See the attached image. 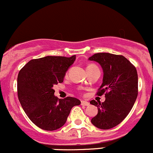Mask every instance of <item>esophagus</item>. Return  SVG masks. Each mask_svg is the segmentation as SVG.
Here are the masks:
<instances>
[{"mask_svg": "<svg viewBox=\"0 0 153 153\" xmlns=\"http://www.w3.org/2000/svg\"><path fill=\"white\" fill-rule=\"evenodd\" d=\"M81 104L82 105V106H89L90 105V103L89 102H88V101H81Z\"/></svg>", "mask_w": 153, "mask_h": 153, "instance_id": "1", "label": "esophagus"}]
</instances>
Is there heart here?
Masks as SVG:
<instances>
[{
	"mask_svg": "<svg viewBox=\"0 0 153 153\" xmlns=\"http://www.w3.org/2000/svg\"><path fill=\"white\" fill-rule=\"evenodd\" d=\"M93 66H96V65H90L88 67H93Z\"/></svg>",
	"mask_w": 153,
	"mask_h": 153,
	"instance_id": "b5f03b06",
	"label": "heart"
}]
</instances>
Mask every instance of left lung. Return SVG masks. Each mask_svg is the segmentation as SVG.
Listing matches in <instances>:
<instances>
[{
  "instance_id": "1",
  "label": "left lung",
  "mask_w": 153,
  "mask_h": 153,
  "mask_svg": "<svg viewBox=\"0 0 153 153\" xmlns=\"http://www.w3.org/2000/svg\"><path fill=\"white\" fill-rule=\"evenodd\" d=\"M101 65L103 82L97 95L105 93L104 102L92 100L98 114L91 123L98 128L110 129L120 124L129 114L138 96V75L135 67L123 55L106 52L96 53L88 58Z\"/></svg>"
}]
</instances>
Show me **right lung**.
Here are the masks:
<instances>
[{"mask_svg":"<svg viewBox=\"0 0 153 153\" xmlns=\"http://www.w3.org/2000/svg\"><path fill=\"white\" fill-rule=\"evenodd\" d=\"M76 56H47L33 59L19 72L18 98L22 109L36 126L45 131H55L65 124L72 107L81 101L67 97L59 99L53 85L63 82L65 73Z\"/></svg>","mask_w":153,"mask_h":153,"instance_id":"add662e5","label":"right lung"}]
</instances>
